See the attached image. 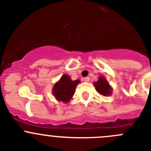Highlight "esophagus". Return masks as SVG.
Here are the masks:
<instances>
[{
    "label": "esophagus",
    "mask_w": 151,
    "mask_h": 151,
    "mask_svg": "<svg viewBox=\"0 0 151 151\" xmlns=\"http://www.w3.org/2000/svg\"><path fill=\"white\" fill-rule=\"evenodd\" d=\"M83 80H84V81H85V82H88V81H90V78L89 77H85V78H83Z\"/></svg>",
    "instance_id": "esophagus-1"
}]
</instances>
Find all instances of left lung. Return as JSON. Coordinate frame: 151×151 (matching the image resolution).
Wrapping results in <instances>:
<instances>
[{"label":"left lung","mask_w":151,"mask_h":151,"mask_svg":"<svg viewBox=\"0 0 151 151\" xmlns=\"http://www.w3.org/2000/svg\"><path fill=\"white\" fill-rule=\"evenodd\" d=\"M94 86L97 92L105 96L110 95L111 93V91H112V89L108 83V81L103 76L99 77L98 81L94 83Z\"/></svg>","instance_id":"8db88e82"}]
</instances>
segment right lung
<instances>
[{
    "label": "right lung",
    "mask_w": 151,
    "mask_h": 151,
    "mask_svg": "<svg viewBox=\"0 0 151 151\" xmlns=\"http://www.w3.org/2000/svg\"><path fill=\"white\" fill-rule=\"evenodd\" d=\"M79 82V80L72 81L69 76L63 75L54 86L53 95L58 100L67 103L74 94L75 89Z\"/></svg>",
    "instance_id": "obj_1"
}]
</instances>
